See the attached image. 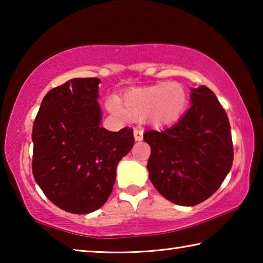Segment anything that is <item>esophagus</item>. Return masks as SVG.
<instances>
[{"label":"esophagus","mask_w":263,"mask_h":263,"mask_svg":"<svg viewBox=\"0 0 263 263\" xmlns=\"http://www.w3.org/2000/svg\"><path fill=\"white\" fill-rule=\"evenodd\" d=\"M133 135H135V139L137 141H140L142 140V137H144V130H142L141 127H137L135 128V131H133Z\"/></svg>","instance_id":"esophagus-1"}]
</instances>
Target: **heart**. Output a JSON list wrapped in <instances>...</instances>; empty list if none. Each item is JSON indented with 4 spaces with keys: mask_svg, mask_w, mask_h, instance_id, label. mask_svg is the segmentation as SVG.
<instances>
[{
    "mask_svg": "<svg viewBox=\"0 0 263 263\" xmlns=\"http://www.w3.org/2000/svg\"><path fill=\"white\" fill-rule=\"evenodd\" d=\"M185 105L186 92L179 83H159L133 89L123 96L121 105L114 100L106 103L112 114L126 115L135 119L148 116L157 125H166L177 121Z\"/></svg>",
    "mask_w": 263,
    "mask_h": 263,
    "instance_id": "heart-1",
    "label": "heart"
}]
</instances>
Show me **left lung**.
Segmentation results:
<instances>
[{
	"mask_svg": "<svg viewBox=\"0 0 263 263\" xmlns=\"http://www.w3.org/2000/svg\"><path fill=\"white\" fill-rule=\"evenodd\" d=\"M149 179L164 198L183 206L205 201L233 163L229 117L211 89H191V106L174 126L149 130Z\"/></svg>",
	"mask_w": 263,
	"mask_h": 263,
	"instance_id": "8db88e82",
	"label": "left lung"
}]
</instances>
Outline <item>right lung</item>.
<instances>
[{"instance_id":"add662e5","label":"right lung","mask_w":263,"mask_h":263,"mask_svg":"<svg viewBox=\"0 0 263 263\" xmlns=\"http://www.w3.org/2000/svg\"><path fill=\"white\" fill-rule=\"evenodd\" d=\"M97 78L72 79L44 97L32 128V173L50 201L84 215L109 198L116 168L130 152L133 130L100 126Z\"/></svg>"}]
</instances>
